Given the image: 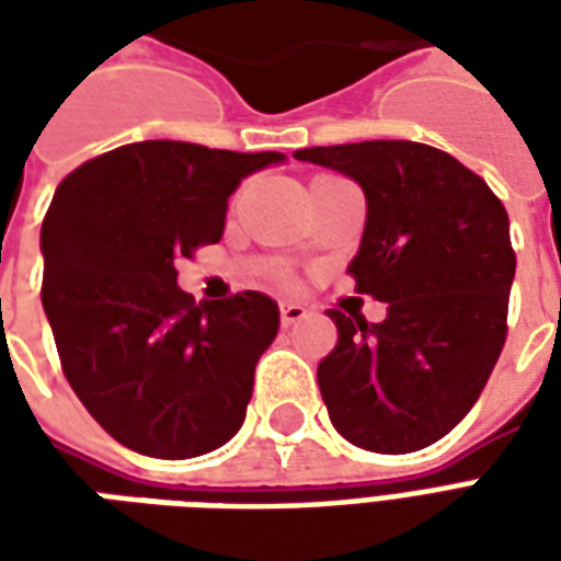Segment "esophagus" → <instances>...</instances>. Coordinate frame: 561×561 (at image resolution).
Masks as SVG:
<instances>
[{"label":"esophagus","instance_id":"obj_1","mask_svg":"<svg viewBox=\"0 0 561 561\" xmlns=\"http://www.w3.org/2000/svg\"><path fill=\"white\" fill-rule=\"evenodd\" d=\"M306 316H309V312H306V306H300V304H282L279 306L282 328H291V324H297V321H304Z\"/></svg>","mask_w":561,"mask_h":561}]
</instances>
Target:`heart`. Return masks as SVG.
Listing matches in <instances>:
<instances>
[{
    "instance_id": "b5f03b06",
    "label": "heart",
    "mask_w": 561,
    "mask_h": 561,
    "mask_svg": "<svg viewBox=\"0 0 561 561\" xmlns=\"http://www.w3.org/2000/svg\"><path fill=\"white\" fill-rule=\"evenodd\" d=\"M330 180H336V176H316V180H312V185H321V183H330Z\"/></svg>"
}]
</instances>
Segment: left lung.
Segmentation results:
<instances>
[{
  "mask_svg": "<svg viewBox=\"0 0 561 561\" xmlns=\"http://www.w3.org/2000/svg\"><path fill=\"white\" fill-rule=\"evenodd\" d=\"M294 159L360 183L366 228L348 273L388 304L378 324L328 312L340 330L318 364L330 421L376 454L433 445L478 402L505 345L517 270L505 207L462 161L414 140L306 147Z\"/></svg>",
  "mask_w": 561,
  "mask_h": 561,
  "instance_id": "obj_1",
  "label": "left lung"
}]
</instances>
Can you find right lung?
Returning <instances> with one entry per match:
<instances>
[{
    "label": "right lung",
    "instance_id": "1",
    "mask_svg": "<svg viewBox=\"0 0 561 561\" xmlns=\"http://www.w3.org/2000/svg\"><path fill=\"white\" fill-rule=\"evenodd\" d=\"M276 161L285 156L140 140L56 185L42 304L68 385L119 445L188 459L243 426L279 306L257 291L195 304L176 261L219 243L233 188Z\"/></svg>",
    "mask_w": 561,
    "mask_h": 561
}]
</instances>
